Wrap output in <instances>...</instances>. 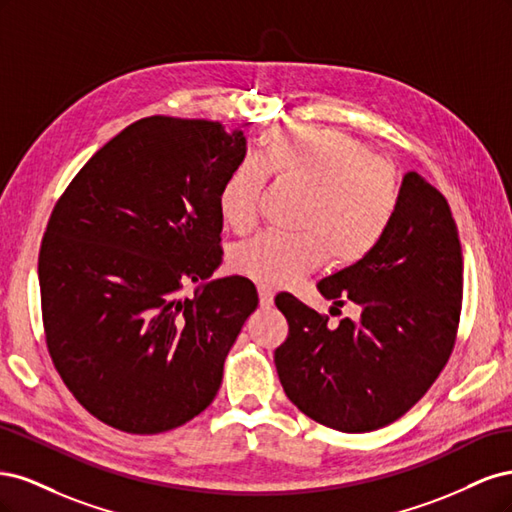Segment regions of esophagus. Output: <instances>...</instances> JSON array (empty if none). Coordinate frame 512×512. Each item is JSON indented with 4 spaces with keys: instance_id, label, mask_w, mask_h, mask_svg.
<instances>
[{
    "instance_id": "obj_1",
    "label": "esophagus",
    "mask_w": 512,
    "mask_h": 512,
    "mask_svg": "<svg viewBox=\"0 0 512 512\" xmlns=\"http://www.w3.org/2000/svg\"><path fill=\"white\" fill-rule=\"evenodd\" d=\"M258 297L262 307H271L273 305V290L267 286H258Z\"/></svg>"
}]
</instances>
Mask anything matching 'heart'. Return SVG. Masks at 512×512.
Masks as SVG:
<instances>
[{
    "instance_id": "b5f03b06",
    "label": "heart",
    "mask_w": 512,
    "mask_h": 512,
    "mask_svg": "<svg viewBox=\"0 0 512 512\" xmlns=\"http://www.w3.org/2000/svg\"><path fill=\"white\" fill-rule=\"evenodd\" d=\"M305 192L299 237L260 232L241 243L232 265L262 286H288L318 269L327 252L352 265L382 241L399 205L393 166L371 156L365 143L333 128H273L262 134L256 162H241L224 179L218 211L239 232L258 218L265 177Z\"/></svg>"
}]
</instances>
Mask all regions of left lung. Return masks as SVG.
Returning <instances> with one entry per match:
<instances>
[{"mask_svg": "<svg viewBox=\"0 0 512 512\" xmlns=\"http://www.w3.org/2000/svg\"><path fill=\"white\" fill-rule=\"evenodd\" d=\"M318 290L333 307L352 301L361 314L329 327L316 309L277 294L290 333L275 367L288 399L346 433L397 421L436 382L455 346L463 256L446 198L410 170L382 241Z\"/></svg>", "mask_w": 512, "mask_h": 512, "instance_id": "1", "label": "left lung"}]
</instances>
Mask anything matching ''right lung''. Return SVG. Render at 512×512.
Listing matches in <instances>:
<instances>
[{"instance_id": "right-lung-1", "label": "right lung", "mask_w": 512, "mask_h": 512, "mask_svg": "<svg viewBox=\"0 0 512 512\" xmlns=\"http://www.w3.org/2000/svg\"><path fill=\"white\" fill-rule=\"evenodd\" d=\"M245 151L243 132L218 121L145 117L55 205L38 258L46 346L102 423L162 433L218 395L226 354L258 307L247 277L211 280L222 265L218 192Z\"/></svg>"}]
</instances>
